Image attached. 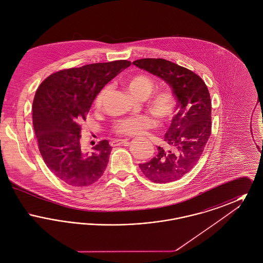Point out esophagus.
Instances as JSON below:
<instances>
[{
	"mask_svg": "<svg viewBox=\"0 0 263 263\" xmlns=\"http://www.w3.org/2000/svg\"><path fill=\"white\" fill-rule=\"evenodd\" d=\"M129 139H116V140H113L111 142V146L115 147V146H119V145H122L124 143H127Z\"/></svg>",
	"mask_w": 263,
	"mask_h": 263,
	"instance_id": "1",
	"label": "esophagus"
}]
</instances>
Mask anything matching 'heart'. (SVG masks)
<instances>
[{
  "label": "heart",
  "mask_w": 263,
  "mask_h": 263,
  "mask_svg": "<svg viewBox=\"0 0 263 263\" xmlns=\"http://www.w3.org/2000/svg\"><path fill=\"white\" fill-rule=\"evenodd\" d=\"M124 86L131 96L139 100H145L154 90L155 83L148 76L136 75L129 78ZM106 90L107 88H103L97 95L93 101L96 107L101 106ZM148 107L161 120H171L175 114V97L170 90L157 91L148 98ZM155 126L156 120L152 116L144 114L118 120L114 124L113 130L119 135L140 136Z\"/></svg>",
  "instance_id": "obj_1"
}]
</instances>
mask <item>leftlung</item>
<instances>
[{"label":"left lung","mask_w":263,"mask_h":263,"mask_svg":"<svg viewBox=\"0 0 263 263\" xmlns=\"http://www.w3.org/2000/svg\"><path fill=\"white\" fill-rule=\"evenodd\" d=\"M133 64L163 80L177 100V113L164 135L171 149L158 147L156 157L139 164L142 173L156 183L175 181L198 163L211 135L209 90L199 76L175 63L147 58Z\"/></svg>","instance_id":"8db88e82"}]
</instances>
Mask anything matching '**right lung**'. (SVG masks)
Masks as SVG:
<instances>
[{
	"label": "right lung",
	"mask_w": 263,
	"mask_h": 263,
	"mask_svg": "<svg viewBox=\"0 0 263 263\" xmlns=\"http://www.w3.org/2000/svg\"><path fill=\"white\" fill-rule=\"evenodd\" d=\"M131 62L118 60L66 69L46 78L32 104L38 149L51 172L72 186H88L103 175L111 147L100 141L90 153L81 149V123L103 87Z\"/></svg>",
	"instance_id": "1"
}]
</instances>
